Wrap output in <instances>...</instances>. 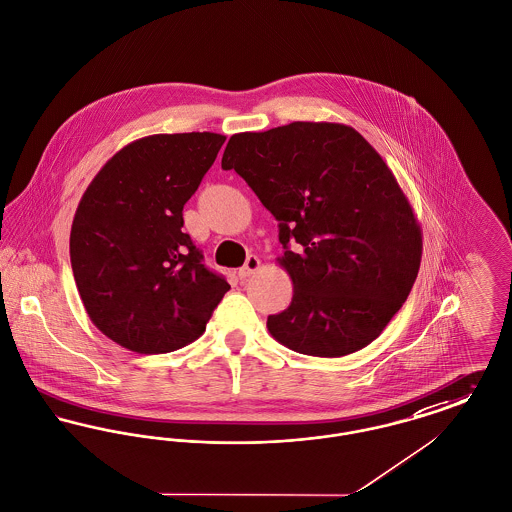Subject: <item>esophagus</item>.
I'll list each match as a JSON object with an SVG mask.
<instances>
[{
	"mask_svg": "<svg viewBox=\"0 0 512 512\" xmlns=\"http://www.w3.org/2000/svg\"><path fill=\"white\" fill-rule=\"evenodd\" d=\"M258 269H260V260H258L256 256H248L246 262H244L243 268L239 269V277L246 279V277L254 275Z\"/></svg>",
	"mask_w": 512,
	"mask_h": 512,
	"instance_id": "esophagus-1",
	"label": "esophagus"
}]
</instances>
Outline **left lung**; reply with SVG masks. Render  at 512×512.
Here are the masks:
<instances>
[{
    "label": "left lung",
    "instance_id": "1",
    "mask_svg": "<svg viewBox=\"0 0 512 512\" xmlns=\"http://www.w3.org/2000/svg\"><path fill=\"white\" fill-rule=\"evenodd\" d=\"M221 167L279 221L277 262L295 291L269 316L271 337L325 358L377 339L416 281L422 231L370 142L349 125L295 121L231 136Z\"/></svg>",
    "mask_w": 512,
    "mask_h": 512
}]
</instances>
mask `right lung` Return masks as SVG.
<instances>
[{"label":"right lung","instance_id":"obj_1","mask_svg":"<svg viewBox=\"0 0 512 512\" xmlns=\"http://www.w3.org/2000/svg\"><path fill=\"white\" fill-rule=\"evenodd\" d=\"M223 142L217 133L138 138L82 194L69 243L75 283L88 318L125 349L187 347L231 289L183 233V206Z\"/></svg>","mask_w":512,"mask_h":512}]
</instances>
